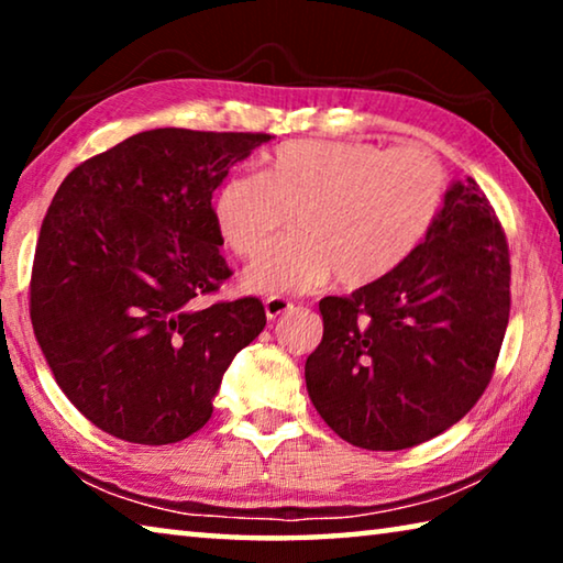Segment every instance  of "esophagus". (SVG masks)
<instances>
[{
    "label": "esophagus",
    "instance_id": "1",
    "mask_svg": "<svg viewBox=\"0 0 563 563\" xmlns=\"http://www.w3.org/2000/svg\"><path fill=\"white\" fill-rule=\"evenodd\" d=\"M263 305H265V316H268V320H278L280 316H285V312L292 310V302L288 298H280V295H271Z\"/></svg>",
    "mask_w": 563,
    "mask_h": 563
}]
</instances>
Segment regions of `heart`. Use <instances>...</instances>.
Wrapping results in <instances>:
<instances>
[{"label":"heart","mask_w":563,"mask_h":563,"mask_svg":"<svg viewBox=\"0 0 563 563\" xmlns=\"http://www.w3.org/2000/svg\"><path fill=\"white\" fill-rule=\"evenodd\" d=\"M446 174L422 146L383 148L362 141H288L263 174L247 170L218 188V233L241 258L255 292H305L338 280L377 283L412 255L442 211Z\"/></svg>","instance_id":"b5f03b06"}]
</instances>
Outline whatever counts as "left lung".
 I'll return each instance as SVG.
<instances>
[{
  "mask_svg": "<svg viewBox=\"0 0 563 563\" xmlns=\"http://www.w3.org/2000/svg\"><path fill=\"white\" fill-rule=\"evenodd\" d=\"M509 245L474 178L454 180L432 231L387 278L320 300L305 362L312 405L373 452L450 430L487 389L509 322Z\"/></svg>",
  "mask_w": 563,
  "mask_h": 563,
  "instance_id": "obj_1",
  "label": "left lung"
}]
</instances>
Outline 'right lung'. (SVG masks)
Wrapping results in <instances>:
<instances>
[{
  "label": "right lung",
  "mask_w": 563,
  "mask_h": 563,
  "mask_svg": "<svg viewBox=\"0 0 563 563\" xmlns=\"http://www.w3.org/2000/svg\"><path fill=\"white\" fill-rule=\"evenodd\" d=\"M268 133L154 129L62 180L36 241L30 312L56 385L133 444L211 419L223 373L265 328L258 298L213 302L231 268L213 190Z\"/></svg>",
  "instance_id": "1"
}]
</instances>
